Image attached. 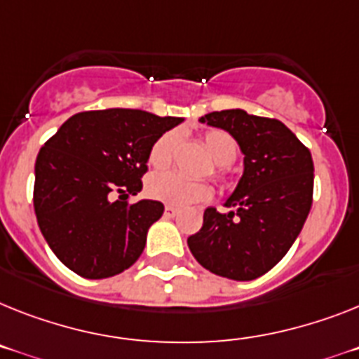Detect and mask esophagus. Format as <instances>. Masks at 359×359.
I'll use <instances>...</instances> for the list:
<instances>
[{
    "mask_svg": "<svg viewBox=\"0 0 359 359\" xmlns=\"http://www.w3.org/2000/svg\"><path fill=\"white\" fill-rule=\"evenodd\" d=\"M164 215H165V217H175V215H179V208L165 206V208H164Z\"/></svg>",
    "mask_w": 359,
    "mask_h": 359,
    "instance_id": "esophagus-1",
    "label": "esophagus"
}]
</instances>
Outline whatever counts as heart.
I'll use <instances>...</instances> for the list:
<instances>
[{
    "mask_svg": "<svg viewBox=\"0 0 359 359\" xmlns=\"http://www.w3.org/2000/svg\"><path fill=\"white\" fill-rule=\"evenodd\" d=\"M177 135L164 133L155 140L149 149V164L156 170H164L173 161L175 147H177ZM204 149L215 162V173L224 179L228 165L239 155V147L236 140L224 131H208L203 138ZM147 195L158 203L170 204V206H189V204L204 203L213 195L212 186L206 182H189L175 173H156L149 177L146 186Z\"/></svg>",
    "mask_w": 359,
    "mask_h": 359,
    "instance_id": "obj_1",
    "label": "heart"
}]
</instances>
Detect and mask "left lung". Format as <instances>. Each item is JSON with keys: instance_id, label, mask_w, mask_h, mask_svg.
<instances>
[{"instance_id": "left-lung-1", "label": "left lung", "mask_w": 359, "mask_h": 359, "mask_svg": "<svg viewBox=\"0 0 359 359\" xmlns=\"http://www.w3.org/2000/svg\"><path fill=\"white\" fill-rule=\"evenodd\" d=\"M201 122L236 138L245 171L224 203L230 212L206 208L203 228L188 237V246L210 272L252 281L287 255L305 224L314 191L312 155L276 118L226 109L204 114Z\"/></svg>"}]
</instances>
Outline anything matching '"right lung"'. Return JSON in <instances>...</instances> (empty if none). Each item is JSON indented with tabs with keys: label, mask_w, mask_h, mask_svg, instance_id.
<instances>
[{
	"label": "right lung",
	"mask_w": 359,
	"mask_h": 359,
	"mask_svg": "<svg viewBox=\"0 0 359 359\" xmlns=\"http://www.w3.org/2000/svg\"><path fill=\"white\" fill-rule=\"evenodd\" d=\"M180 122L138 109L83 111L43 144L34 165V212L47 245L69 270L104 279L140 257L164 204H129L128 197L142 189L156 138Z\"/></svg>",
	"instance_id": "obj_1"
}]
</instances>
